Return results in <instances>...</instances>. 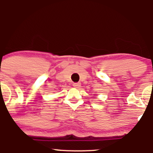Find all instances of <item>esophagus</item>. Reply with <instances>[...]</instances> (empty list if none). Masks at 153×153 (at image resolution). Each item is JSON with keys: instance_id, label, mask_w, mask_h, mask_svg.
<instances>
[{"instance_id": "esophagus-1", "label": "esophagus", "mask_w": 153, "mask_h": 153, "mask_svg": "<svg viewBox=\"0 0 153 153\" xmlns=\"http://www.w3.org/2000/svg\"><path fill=\"white\" fill-rule=\"evenodd\" d=\"M73 85L75 88H80V85H80V82H74V83L73 84Z\"/></svg>"}]
</instances>
